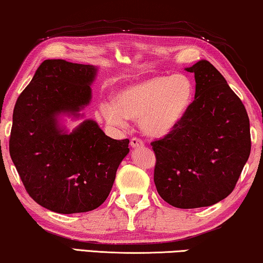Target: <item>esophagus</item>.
Wrapping results in <instances>:
<instances>
[{"label": "esophagus", "instance_id": "1", "mask_svg": "<svg viewBox=\"0 0 263 263\" xmlns=\"http://www.w3.org/2000/svg\"><path fill=\"white\" fill-rule=\"evenodd\" d=\"M130 145L133 149H140V147L144 146V143L139 138H132L130 142Z\"/></svg>", "mask_w": 263, "mask_h": 263}]
</instances>
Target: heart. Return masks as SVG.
<instances>
[{"instance_id":"obj_1","label":"heart","mask_w":263,"mask_h":263,"mask_svg":"<svg viewBox=\"0 0 263 263\" xmlns=\"http://www.w3.org/2000/svg\"><path fill=\"white\" fill-rule=\"evenodd\" d=\"M195 87L184 73L154 75L120 88L114 103H102L100 109L108 124L125 126L127 119L139 120L140 130L151 138L170 135L190 112Z\"/></svg>"}]
</instances>
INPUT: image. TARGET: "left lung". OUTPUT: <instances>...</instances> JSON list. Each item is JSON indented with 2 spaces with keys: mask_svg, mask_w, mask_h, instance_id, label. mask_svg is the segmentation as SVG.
<instances>
[{
  "mask_svg": "<svg viewBox=\"0 0 263 263\" xmlns=\"http://www.w3.org/2000/svg\"><path fill=\"white\" fill-rule=\"evenodd\" d=\"M184 70L194 73L195 100L175 131L151 143L154 181L168 204L198 209L234 191L250 155V125L241 99L209 61Z\"/></svg>",
  "mask_w": 263,
  "mask_h": 263,
  "instance_id": "left-lung-1",
  "label": "left lung"
}]
</instances>
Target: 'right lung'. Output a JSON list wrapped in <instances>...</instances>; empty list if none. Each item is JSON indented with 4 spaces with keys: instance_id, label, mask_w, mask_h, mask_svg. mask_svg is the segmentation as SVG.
<instances>
[{
    "instance_id": "add662e5",
    "label": "right lung",
    "mask_w": 263,
    "mask_h": 263,
    "mask_svg": "<svg viewBox=\"0 0 263 263\" xmlns=\"http://www.w3.org/2000/svg\"><path fill=\"white\" fill-rule=\"evenodd\" d=\"M98 66L46 59L17 98L9 153L33 200L57 213L93 211L103 204L128 139L106 136L86 119L69 132L62 116L83 118Z\"/></svg>"
}]
</instances>
